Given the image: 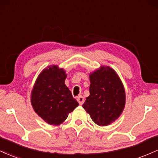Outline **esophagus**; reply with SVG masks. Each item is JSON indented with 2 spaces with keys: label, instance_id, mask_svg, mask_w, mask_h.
<instances>
[{
  "label": "esophagus",
  "instance_id": "34e87169",
  "mask_svg": "<svg viewBox=\"0 0 158 158\" xmlns=\"http://www.w3.org/2000/svg\"><path fill=\"white\" fill-rule=\"evenodd\" d=\"M77 102H78V103L80 104V105H82V104H84V96H83V95H79V96H77Z\"/></svg>",
  "mask_w": 158,
  "mask_h": 158
}]
</instances>
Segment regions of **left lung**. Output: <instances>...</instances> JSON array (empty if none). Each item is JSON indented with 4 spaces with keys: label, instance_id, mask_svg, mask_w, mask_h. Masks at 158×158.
<instances>
[{
    "label": "left lung",
    "instance_id": "8db88e82",
    "mask_svg": "<svg viewBox=\"0 0 158 158\" xmlns=\"http://www.w3.org/2000/svg\"><path fill=\"white\" fill-rule=\"evenodd\" d=\"M89 96L83 107L99 126L116 120L125 105V92L116 72L109 66L101 67L89 74Z\"/></svg>",
    "mask_w": 158,
    "mask_h": 158
}]
</instances>
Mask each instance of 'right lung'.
I'll use <instances>...</instances> for the list:
<instances>
[{
    "label": "right lung",
    "instance_id": "obj_1",
    "mask_svg": "<svg viewBox=\"0 0 158 158\" xmlns=\"http://www.w3.org/2000/svg\"><path fill=\"white\" fill-rule=\"evenodd\" d=\"M67 74L57 65L48 66L37 77L31 92V104L38 116L53 125L63 123L78 102L65 84Z\"/></svg>",
    "mask_w": 158,
    "mask_h": 158
}]
</instances>
